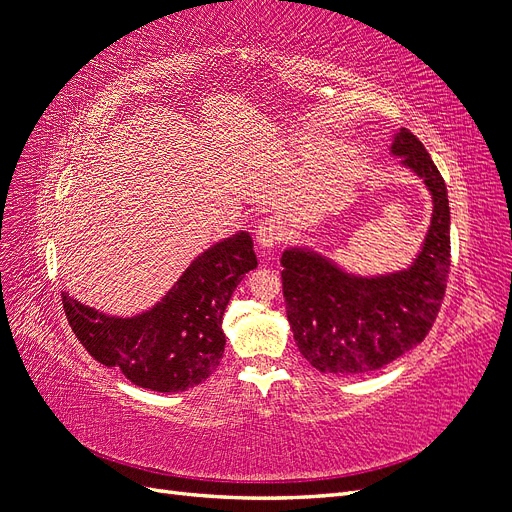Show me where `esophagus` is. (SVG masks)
I'll use <instances>...</instances> for the list:
<instances>
[{"mask_svg": "<svg viewBox=\"0 0 512 512\" xmlns=\"http://www.w3.org/2000/svg\"><path fill=\"white\" fill-rule=\"evenodd\" d=\"M282 241V224L277 218H265L258 226L256 243L262 252H271Z\"/></svg>", "mask_w": 512, "mask_h": 512, "instance_id": "esophagus-1", "label": "esophagus"}]
</instances>
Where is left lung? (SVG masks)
Returning <instances> with one entry per match:
<instances>
[{"label":"left lung","instance_id":"1","mask_svg":"<svg viewBox=\"0 0 512 512\" xmlns=\"http://www.w3.org/2000/svg\"><path fill=\"white\" fill-rule=\"evenodd\" d=\"M391 153L423 179L431 224L406 269L359 275L312 247H286L282 286L286 316L301 354L322 374L361 376L393 363L429 333L451 267V209L440 170L418 138L401 128Z\"/></svg>","mask_w":512,"mask_h":512}]
</instances>
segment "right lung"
I'll return each mask as SVG.
<instances>
[{"label": "right lung", "mask_w": 512, "mask_h": 512, "mask_svg": "<svg viewBox=\"0 0 512 512\" xmlns=\"http://www.w3.org/2000/svg\"><path fill=\"white\" fill-rule=\"evenodd\" d=\"M258 267L250 232L196 256L164 297L136 316H111L61 292L74 335L94 359L132 384L179 393L205 382L226 346L222 318L232 292Z\"/></svg>", "instance_id": "1"}]
</instances>
